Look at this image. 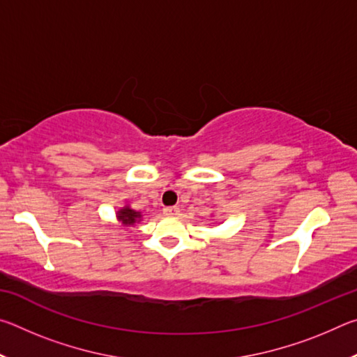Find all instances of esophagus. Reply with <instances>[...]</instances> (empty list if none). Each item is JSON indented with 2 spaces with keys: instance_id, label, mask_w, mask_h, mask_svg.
Listing matches in <instances>:
<instances>
[{
  "instance_id": "34e87169",
  "label": "esophagus",
  "mask_w": 357,
  "mask_h": 357,
  "mask_svg": "<svg viewBox=\"0 0 357 357\" xmlns=\"http://www.w3.org/2000/svg\"><path fill=\"white\" fill-rule=\"evenodd\" d=\"M164 214L168 215V217H174L179 214V208L178 206H168L164 209Z\"/></svg>"
}]
</instances>
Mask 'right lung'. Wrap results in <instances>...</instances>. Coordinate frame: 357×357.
I'll return each mask as SVG.
<instances>
[{"instance_id": "1", "label": "right lung", "mask_w": 357, "mask_h": 357, "mask_svg": "<svg viewBox=\"0 0 357 357\" xmlns=\"http://www.w3.org/2000/svg\"><path fill=\"white\" fill-rule=\"evenodd\" d=\"M116 220L123 227H135L137 223H140L143 220V215L140 211L130 208V204H124L123 208H119L116 211Z\"/></svg>"}]
</instances>
